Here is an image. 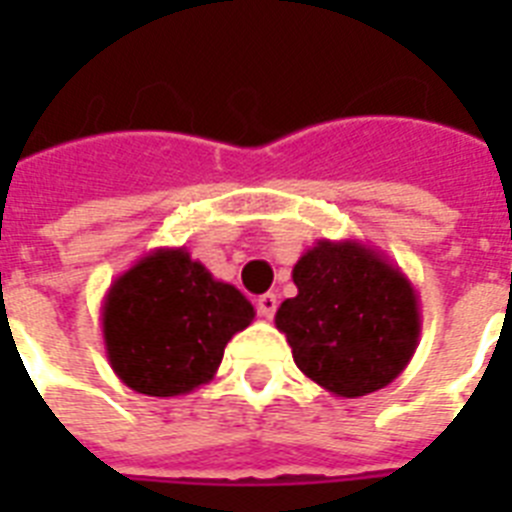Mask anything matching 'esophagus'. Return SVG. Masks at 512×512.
<instances>
[{"label":"esophagus","mask_w":512,"mask_h":512,"mask_svg":"<svg viewBox=\"0 0 512 512\" xmlns=\"http://www.w3.org/2000/svg\"><path fill=\"white\" fill-rule=\"evenodd\" d=\"M276 308H279V300H276V295H273V292L257 297V313H260L263 319H273Z\"/></svg>","instance_id":"1"}]
</instances>
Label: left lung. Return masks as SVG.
Returning a JSON list of instances; mask_svg holds the SVG:
<instances>
[{"label": "left lung", "instance_id": "1", "mask_svg": "<svg viewBox=\"0 0 512 512\" xmlns=\"http://www.w3.org/2000/svg\"><path fill=\"white\" fill-rule=\"evenodd\" d=\"M297 295L276 311L297 369L332 396L385 388L412 361L422 332L412 281L358 239H319L292 268Z\"/></svg>", "mask_w": 512, "mask_h": 512}]
</instances>
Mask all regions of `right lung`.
Wrapping results in <instances>:
<instances>
[{
  "mask_svg": "<svg viewBox=\"0 0 512 512\" xmlns=\"http://www.w3.org/2000/svg\"><path fill=\"white\" fill-rule=\"evenodd\" d=\"M255 319L239 289L185 247H159L103 297V342L116 377L146 396H185L215 377L223 350Z\"/></svg>",
  "mask_w": 512,
  "mask_h": 512,
  "instance_id": "add662e5",
  "label": "right lung"
}]
</instances>
